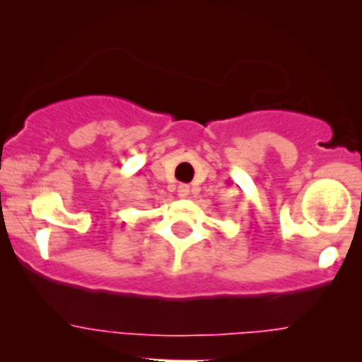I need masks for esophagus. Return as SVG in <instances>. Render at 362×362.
<instances>
[{
	"mask_svg": "<svg viewBox=\"0 0 362 362\" xmlns=\"http://www.w3.org/2000/svg\"><path fill=\"white\" fill-rule=\"evenodd\" d=\"M188 194H190V187H188V185H179L177 196L181 197V199H185V197H188Z\"/></svg>",
	"mask_w": 362,
	"mask_h": 362,
	"instance_id": "34e87169",
	"label": "esophagus"
}]
</instances>
